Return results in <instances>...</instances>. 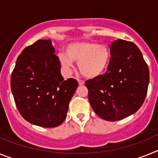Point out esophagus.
I'll list each match as a JSON object with an SVG mask.
<instances>
[{
	"mask_svg": "<svg viewBox=\"0 0 158 158\" xmlns=\"http://www.w3.org/2000/svg\"><path fill=\"white\" fill-rule=\"evenodd\" d=\"M78 84H79V85H83L84 84H85V82H84V81L82 80H80V79H78Z\"/></svg>",
	"mask_w": 158,
	"mask_h": 158,
	"instance_id": "34e87169",
	"label": "esophagus"
}]
</instances>
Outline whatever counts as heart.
I'll list each match as a JSON object with an SVG mask.
<instances>
[{
  "label": "heart",
  "mask_w": 158,
  "mask_h": 158,
  "mask_svg": "<svg viewBox=\"0 0 158 158\" xmlns=\"http://www.w3.org/2000/svg\"><path fill=\"white\" fill-rule=\"evenodd\" d=\"M66 54H60V62L65 68L70 69L73 62H78L80 73L85 77H99L107 69L111 54L108 47L96 42H76L69 44Z\"/></svg>",
  "instance_id": "b5f03b06"
}]
</instances>
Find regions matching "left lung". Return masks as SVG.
Instances as JSON below:
<instances>
[{"label": "left lung", "mask_w": 158, "mask_h": 158, "mask_svg": "<svg viewBox=\"0 0 158 158\" xmlns=\"http://www.w3.org/2000/svg\"><path fill=\"white\" fill-rule=\"evenodd\" d=\"M110 54L105 73L86 81L85 85L96 115L107 121H117L135 113L142 105L150 72L142 52L132 42L115 40Z\"/></svg>", "instance_id": "left-lung-1"}]
</instances>
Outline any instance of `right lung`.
Segmentation results:
<instances>
[{
  "instance_id": "add662e5",
  "label": "right lung",
  "mask_w": 158,
  "mask_h": 158,
  "mask_svg": "<svg viewBox=\"0 0 158 158\" xmlns=\"http://www.w3.org/2000/svg\"><path fill=\"white\" fill-rule=\"evenodd\" d=\"M51 40H40L23 50L11 76L16 107L25 120L42 127H55L66 118L77 81H64L59 58Z\"/></svg>"
}]
</instances>
